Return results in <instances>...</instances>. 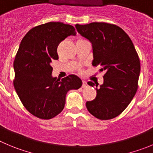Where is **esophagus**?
Wrapping results in <instances>:
<instances>
[{"label": "esophagus", "instance_id": "34e87169", "mask_svg": "<svg viewBox=\"0 0 153 153\" xmlns=\"http://www.w3.org/2000/svg\"><path fill=\"white\" fill-rule=\"evenodd\" d=\"M88 87V83H87V81H82V88H85Z\"/></svg>", "mask_w": 153, "mask_h": 153}]
</instances>
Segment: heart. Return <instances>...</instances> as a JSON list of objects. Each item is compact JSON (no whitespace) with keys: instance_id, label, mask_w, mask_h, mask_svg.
I'll list each match as a JSON object with an SVG mask.
<instances>
[{"instance_id":"obj_1","label":"heart","mask_w":153,"mask_h":153,"mask_svg":"<svg viewBox=\"0 0 153 153\" xmlns=\"http://www.w3.org/2000/svg\"><path fill=\"white\" fill-rule=\"evenodd\" d=\"M79 40H82V39H79Z\"/></svg>"}]
</instances>
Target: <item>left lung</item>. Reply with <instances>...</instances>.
<instances>
[{"label":"left lung","instance_id":"1","mask_svg":"<svg viewBox=\"0 0 153 153\" xmlns=\"http://www.w3.org/2000/svg\"><path fill=\"white\" fill-rule=\"evenodd\" d=\"M78 33L92 44L94 66L105 71L103 84L88 82L95 87L96 98L88 101L91 115L100 120L119 115L134 97L138 88L140 62L131 38L122 28L105 22L75 25Z\"/></svg>","mask_w":153,"mask_h":153}]
</instances>
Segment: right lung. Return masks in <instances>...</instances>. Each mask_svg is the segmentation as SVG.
Segmentation results:
<instances>
[{"instance_id":"right-lung-1","label":"right lung","mask_w":153,"mask_h":153,"mask_svg":"<svg viewBox=\"0 0 153 153\" xmlns=\"http://www.w3.org/2000/svg\"><path fill=\"white\" fill-rule=\"evenodd\" d=\"M72 25L51 22L31 28L22 38L13 63L14 88L25 109L41 119H51L63 109L70 90L82 85L75 75L57 79L51 62L58 59L57 47L70 35Z\"/></svg>"}]
</instances>
